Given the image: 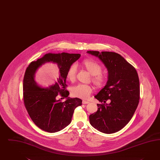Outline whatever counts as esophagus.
<instances>
[{
	"label": "esophagus",
	"mask_w": 160,
	"mask_h": 160,
	"mask_svg": "<svg viewBox=\"0 0 160 160\" xmlns=\"http://www.w3.org/2000/svg\"><path fill=\"white\" fill-rule=\"evenodd\" d=\"M82 104H87L89 103V102L88 101H84V100H83L82 102Z\"/></svg>",
	"instance_id": "esophagus-1"
}]
</instances>
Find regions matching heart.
<instances>
[{
  "label": "heart",
  "instance_id": "b5f03b06",
  "mask_svg": "<svg viewBox=\"0 0 160 160\" xmlns=\"http://www.w3.org/2000/svg\"><path fill=\"white\" fill-rule=\"evenodd\" d=\"M82 66L92 75V81L97 88H102L107 82V78L101 73L102 68L95 61L85 59L82 62ZM77 68L75 65H72L68 70L66 78L71 82H73L76 78ZM92 87L88 84H78L71 89V94L74 97L82 99L87 98L92 92Z\"/></svg>",
  "mask_w": 160,
  "mask_h": 160
}]
</instances>
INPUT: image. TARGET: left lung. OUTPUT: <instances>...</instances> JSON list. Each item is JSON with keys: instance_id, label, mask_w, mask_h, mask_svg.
<instances>
[{"instance_id": "1", "label": "left lung", "mask_w": 160, "mask_h": 160, "mask_svg": "<svg viewBox=\"0 0 160 160\" xmlns=\"http://www.w3.org/2000/svg\"><path fill=\"white\" fill-rule=\"evenodd\" d=\"M98 57L108 70L106 85L95 95L99 102L98 110L89 117L95 129L104 133H113L130 121L138 106L140 84L136 70L119 54L112 52L89 51ZM109 100L110 103H106Z\"/></svg>"}]
</instances>
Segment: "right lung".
<instances>
[{"label":"right lung","mask_w":160,"mask_h":160,"mask_svg":"<svg viewBox=\"0 0 160 160\" xmlns=\"http://www.w3.org/2000/svg\"><path fill=\"white\" fill-rule=\"evenodd\" d=\"M80 56L79 53H49L31 62L26 69L23 79L24 104L31 119L41 129L49 133L63 129L70 123L75 108L82 105V99L69 98V91L66 90L68 70ZM48 62L57 64L59 75L53 85L43 88L34 81V74ZM59 93L67 99L64 102L58 99Z\"/></svg>","instance_id":"obj_1"}]
</instances>
